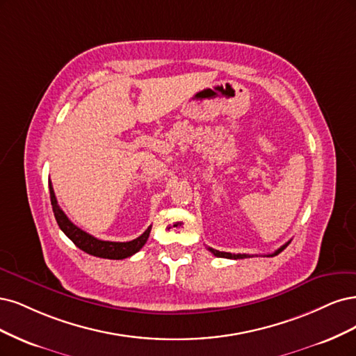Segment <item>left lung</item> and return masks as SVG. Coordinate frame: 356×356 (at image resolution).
<instances>
[{
  "mask_svg": "<svg viewBox=\"0 0 356 356\" xmlns=\"http://www.w3.org/2000/svg\"><path fill=\"white\" fill-rule=\"evenodd\" d=\"M290 244V241L286 244H284L282 247H280L277 251H275V253H272V254H268V257H273V256H277V254H280L281 251ZM209 250L211 251V253L216 256V257H225V259H244V257H251V256H248V254H232V253H225V251H219V250H214V248H210L209 247Z\"/></svg>",
  "mask_w": 356,
  "mask_h": 356,
  "instance_id": "8db88e82",
  "label": "left lung"
}]
</instances>
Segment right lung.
Wrapping results in <instances>:
<instances>
[{
	"mask_svg": "<svg viewBox=\"0 0 356 356\" xmlns=\"http://www.w3.org/2000/svg\"><path fill=\"white\" fill-rule=\"evenodd\" d=\"M49 188H50V200L53 205V213L56 217V222L59 225V227L63 231V234L70 238L72 243L79 248L86 251L87 254L102 257V259H112V260H121L125 257H130L136 254L139 251L149 238V234H151V226H149L146 231L133 241H127V243H113V241H102L95 238L93 235H90L84 232L83 229H79L75 226L67 216L63 213V210L59 207L57 204L56 195L51 186V181H49Z\"/></svg>",
	"mask_w": 356,
	"mask_h": 356,
	"instance_id": "1",
	"label": "right lung"
}]
</instances>
